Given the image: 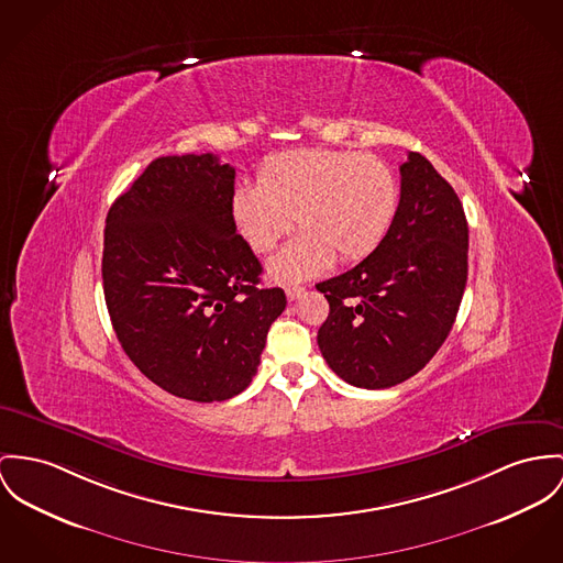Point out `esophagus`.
Segmentation results:
<instances>
[{"instance_id": "1", "label": "esophagus", "mask_w": 563, "mask_h": 563, "mask_svg": "<svg viewBox=\"0 0 563 563\" xmlns=\"http://www.w3.org/2000/svg\"><path fill=\"white\" fill-rule=\"evenodd\" d=\"M303 287H300V285H289L287 289H285V294H287V300L289 302H296V300H300L303 296Z\"/></svg>"}]
</instances>
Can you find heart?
Segmentation results:
<instances>
[{
	"instance_id": "1",
	"label": "heart",
	"mask_w": 563,
	"mask_h": 563,
	"mask_svg": "<svg viewBox=\"0 0 563 563\" xmlns=\"http://www.w3.org/2000/svg\"><path fill=\"white\" fill-rule=\"evenodd\" d=\"M398 210L396 175L377 156L349 150H291L263 163L260 184L233 190L231 214L257 253H269L294 220L303 229L269 261L278 283L312 278L332 263L375 253Z\"/></svg>"
}]
</instances>
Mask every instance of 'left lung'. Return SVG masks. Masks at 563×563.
<instances>
[{"label":"left lung","mask_w":563,"mask_h":563,"mask_svg":"<svg viewBox=\"0 0 563 563\" xmlns=\"http://www.w3.org/2000/svg\"><path fill=\"white\" fill-rule=\"evenodd\" d=\"M470 227L454 188L418 152L400 165V201L382 246L317 285L330 302L317 343L355 388L422 371L448 339L467 283Z\"/></svg>","instance_id":"obj_1"}]
</instances>
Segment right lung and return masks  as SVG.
Segmentation results:
<instances>
[{
  "label": "right lung",
  "instance_id": "obj_1",
  "mask_svg": "<svg viewBox=\"0 0 563 563\" xmlns=\"http://www.w3.org/2000/svg\"><path fill=\"white\" fill-rule=\"evenodd\" d=\"M235 169L214 154L163 156L107 214L102 285L118 341L156 386L197 402L249 388L285 291L235 233Z\"/></svg>",
  "mask_w": 563,
  "mask_h": 563
}]
</instances>
